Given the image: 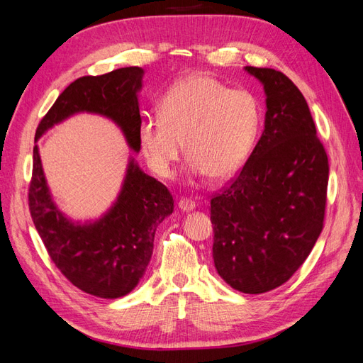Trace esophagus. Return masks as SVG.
Listing matches in <instances>:
<instances>
[{"instance_id": "obj_1", "label": "esophagus", "mask_w": 363, "mask_h": 363, "mask_svg": "<svg viewBox=\"0 0 363 363\" xmlns=\"http://www.w3.org/2000/svg\"><path fill=\"white\" fill-rule=\"evenodd\" d=\"M195 201L191 200V199H180L179 200V207L182 208L183 212H189V211H194L195 208Z\"/></svg>"}]
</instances>
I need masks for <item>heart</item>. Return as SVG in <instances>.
Wrapping results in <instances>:
<instances>
[{
  "label": "heart",
  "instance_id": "heart-1",
  "mask_svg": "<svg viewBox=\"0 0 363 363\" xmlns=\"http://www.w3.org/2000/svg\"><path fill=\"white\" fill-rule=\"evenodd\" d=\"M260 124L262 107L255 94L195 74L167 92L159 116L144 118L139 144L151 171L168 179L184 140L194 172L219 182L244 167L256 147Z\"/></svg>",
  "mask_w": 363,
  "mask_h": 363
}]
</instances>
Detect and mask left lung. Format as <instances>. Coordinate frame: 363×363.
<instances>
[{
	"mask_svg": "<svg viewBox=\"0 0 363 363\" xmlns=\"http://www.w3.org/2000/svg\"><path fill=\"white\" fill-rule=\"evenodd\" d=\"M245 69L265 87V130L208 211L218 274L239 292L263 294L294 276L321 233L328 157L294 82L271 68Z\"/></svg>",
	"mask_w": 363,
	"mask_h": 363,
	"instance_id": "1",
	"label": "left lung"
}]
</instances>
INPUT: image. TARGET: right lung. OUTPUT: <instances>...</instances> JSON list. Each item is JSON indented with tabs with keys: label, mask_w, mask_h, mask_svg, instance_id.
<instances>
[{
	"label": "right lung",
	"mask_w": 363,
	"mask_h": 363,
	"mask_svg": "<svg viewBox=\"0 0 363 363\" xmlns=\"http://www.w3.org/2000/svg\"><path fill=\"white\" fill-rule=\"evenodd\" d=\"M142 74L139 67H128L77 79L40 119L35 139L77 112H94L112 118L123 128L128 145L139 151L142 119L136 94ZM28 208L48 256L63 276L86 294L118 298L144 276L156 228L172 213L174 200L167 186L130 160L123 189L111 211L100 221L74 224L51 200L35 145Z\"/></svg>",
	"instance_id": "obj_1"
}]
</instances>
